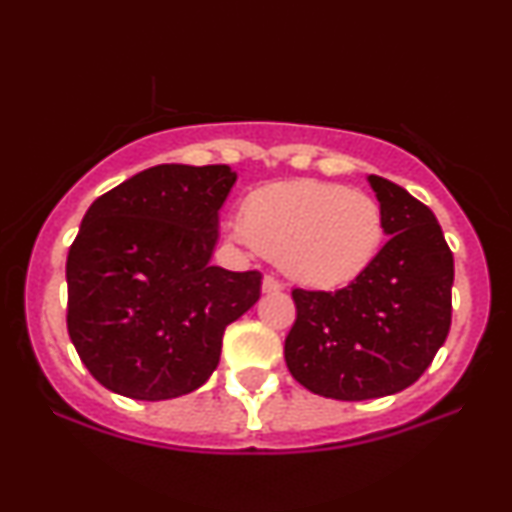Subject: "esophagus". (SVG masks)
<instances>
[{
    "label": "esophagus",
    "mask_w": 512,
    "mask_h": 512,
    "mask_svg": "<svg viewBox=\"0 0 512 512\" xmlns=\"http://www.w3.org/2000/svg\"><path fill=\"white\" fill-rule=\"evenodd\" d=\"M279 291H284V284H281L279 279H274V276H264L262 293H279Z\"/></svg>",
    "instance_id": "esophagus-1"
}]
</instances>
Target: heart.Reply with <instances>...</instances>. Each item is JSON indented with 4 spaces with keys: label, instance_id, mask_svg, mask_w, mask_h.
<instances>
[{
    "label": "heart",
    "instance_id": "1",
    "mask_svg": "<svg viewBox=\"0 0 512 512\" xmlns=\"http://www.w3.org/2000/svg\"><path fill=\"white\" fill-rule=\"evenodd\" d=\"M228 236L279 260L298 284L342 289L378 257L385 216L366 192L337 182L286 180L252 192Z\"/></svg>",
    "mask_w": 512,
    "mask_h": 512
}]
</instances>
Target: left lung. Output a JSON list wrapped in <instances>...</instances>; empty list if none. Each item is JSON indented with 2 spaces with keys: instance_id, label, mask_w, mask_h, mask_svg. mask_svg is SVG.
Segmentation results:
<instances>
[{
  "instance_id": "1",
  "label": "left lung",
  "mask_w": 512,
  "mask_h": 512,
  "mask_svg": "<svg viewBox=\"0 0 512 512\" xmlns=\"http://www.w3.org/2000/svg\"><path fill=\"white\" fill-rule=\"evenodd\" d=\"M390 238L339 291H293L284 356L310 392L344 402L397 395L431 366L450 332L455 264L440 223L395 182L368 175Z\"/></svg>"
}]
</instances>
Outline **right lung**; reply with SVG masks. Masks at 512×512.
Returning a JSON list of instances; mask_svg holds the SVG:
<instances>
[{
  "mask_svg": "<svg viewBox=\"0 0 512 512\" xmlns=\"http://www.w3.org/2000/svg\"><path fill=\"white\" fill-rule=\"evenodd\" d=\"M231 166L163 163L98 197L67 257V330L88 373L122 397L195 392L223 332L260 301V272L211 264Z\"/></svg>",
  "mask_w": 512,
  "mask_h": 512,
  "instance_id": "1",
  "label": "right lung"
}]
</instances>
